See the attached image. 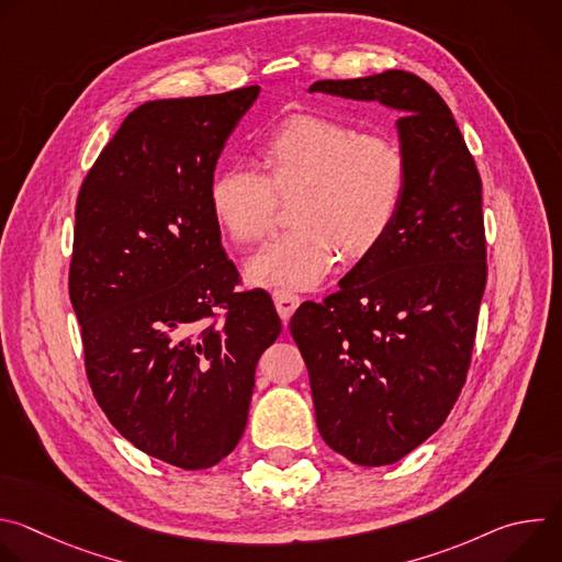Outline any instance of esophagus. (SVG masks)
Segmentation results:
<instances>
[{"instance_id": "1", "label": "esophagus", "mask_w": 562, "mask_h": 562, "mask_svg": "<svg viewBox=\"0 0 562 562\" xmlns=\"http://www.w3.org/2000/svg\"><path fill=\"white\" fill-rule=\"evenodd\" d=\"M273 302H276V311H278V315L284 319H286L293 315V311L300 306V297L295 295V293H291V291H276L273 293Z\"/></svg>"}]
</instances>
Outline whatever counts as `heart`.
<instances>
[{
	"mask_svg": "<svg viewBox=\"0 0 562 562\" xmlns=\"http://www.w3.org/2000/svg\"><path fill=\"white\" fill-rule=\"evenodd\" d=\"M262 173L245 159L220 167L209 202L222 228L243 245L262 239L276 213V189L297 191L295 226L276 235L249 262L260 286L311 289L338 260L371 251L391 226L407 184V159L391 137L360 135L351 124L295 115L265 139Z\"/></svg>",
	"mask_w": 562,
	"mask_h": 562,
	"instance_id": "1",
	"label": "heart"
}]
</instances>
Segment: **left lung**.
I'll list each match as a JSON object with an SVG mask.
<instances>
[{
    "label": "left lung",
    "instance_id": "8db88e82",
    "mask_svg": "<svg viewBox=\"0 0 562 562\" xmlns=\"http://www.w3.org/2000/svg\"><path fill=\"white\" fill-rule=\"evenodd\" d=\"M308 93L400 115L407 184L391 226L334 295L300 304L289 323L319 436L382 467L440 429L464 384L487 284L483 184L449 106L418 75L319 79Z\"/></svg>",
    "mask_w": 562,
    "mask_h": 562
}]
</instances>
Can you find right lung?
<instances>
[{"label": "right lung", "instance_id": "obj_1", "mask_svg": "<svg viewBox=\"0 0 562 562\" xmlns=\"http://www.w3.org/2000/svg\"><path fill=\"white\" fill-rule=\"evenodd\" d=\"M258 95L137 106L75 206L68 293L93 395L131 445L187 471L243 438L258 360L282 331L267 291H235L209 202L224 144Z\"/></svg>", "mask_w": 562, "mask_h": 562}]
</instances>
